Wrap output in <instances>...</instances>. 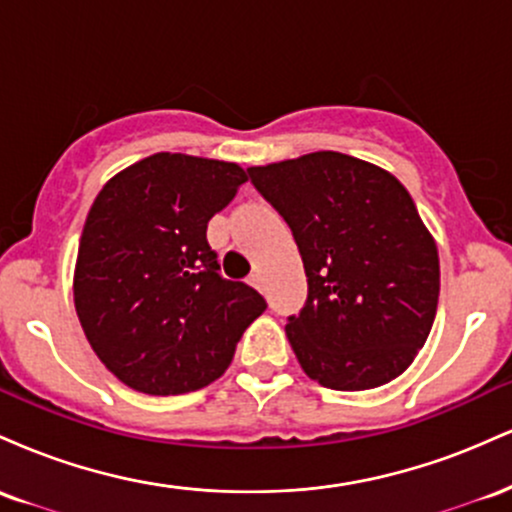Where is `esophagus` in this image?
<instances>
[{"mask_svg": "<svg viewBox=\"0 0 512 512\" xmlns=\"http://www.w3.org/2000/svg\"><path fill=\"white\" fill-rule=\"evenodd\" d=\"M262 274L260 272H255V274H250V279H248V284L250 286H255V289H260L262 291Z\"/></svg>", "mask_w": 512, "mask_h": 512, "instance_id": "esophagus-1", "label": "esophagus"}]
</instances>
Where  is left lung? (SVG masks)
Wrapping results in <instances>:
<instances>
[{"instance_id":"obj_1","label":"left lung","mask_w":512,"mask_h":512,"mask_svg":"<svg viewBox=\"0 0 512 512\" xmlns=\"http://www.w3.org/2000/svg\"><path fill=\"white\" fill-rule=\"evenodd\" d=\"M248 173L303 257L308 301L286 337L305 375L349 392L402 375L431 334L440 293L436 240L407 187L339 151Z\"/></svg>"}]
</instances>
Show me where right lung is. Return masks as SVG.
I'll return each instance as SVG.
<instances>
[{
  "instance_id": "obj_1",
  "label": "right lung",
  "mask_w": 512,
  "mask_h": 512,
  "mask_svg": "<svg viewBox=\"0 0 512 512\" xmlns=\"http://www.w3.org/2000/svg\"><path fill=\"white\" fill-rule=\"evenodd\" d=\"M238 163L146 156L113 175L88 209L74 305L103 366L144 395H185L221 378L267 308L219 274L207 223L236 197Z\"/></svg>"
}]
</instances>
